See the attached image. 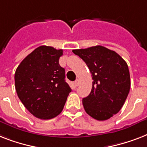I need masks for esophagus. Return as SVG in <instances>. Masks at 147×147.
Here are the masks:
<instances>
[{"mask_svg":"<svg viewBox=\"0 0 147 147\" xmlns=\"http://www.w3.org/2000/svg\"><path fill=\"white\" fill-rule=\"evenodd\" d=\"M75 85H76V87H77V86L79 85V80H78V79L75 81Z\"/></svg>","mask_w":147,"mask_h":147,"instance_id":"34e87169","label":"esophagus"}]
</instances>
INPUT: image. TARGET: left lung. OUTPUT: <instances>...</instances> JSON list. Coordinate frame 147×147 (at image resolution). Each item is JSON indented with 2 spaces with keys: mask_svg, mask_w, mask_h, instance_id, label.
Returning <instances> with one entry per match:
<instances>
[{
  "mask_svg": "<svg viewBox=\"0 0 147 147\" xmlns=\"http://www.w3.org/2000/svg\"><path fill=\"white\" fill-rule=\"evenodd\" d=\"M88 67L92 88L82 104L88 115L98 121H105L117 114L123 107L130 88L127 62L116 52L102 46L74 49Z\"/></svg>",
  "mask_w": 147,
  "mask_h": 147,
  "instance_id": "1",
  "label": "left lung"
}]
</instances>
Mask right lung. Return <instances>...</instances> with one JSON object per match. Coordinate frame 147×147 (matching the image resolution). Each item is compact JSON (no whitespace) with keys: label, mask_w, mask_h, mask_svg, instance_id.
<instances>
[{"label":"right lung","mask_w":147,"mask_h":147,"mask_svg":"<svg viewBox=\"0 0 147 147\" xmlns=\"http://www.w3.org/2000/svg\"><path fill=\"white\" fill-rule=\"evenodd\" d=\"M62 49L41 46L29 54L15 71V88L33 116L49 120L62 112L71 88L59 60Z\"/></svg>","instance_id":"obj_1"}]
</instances>
